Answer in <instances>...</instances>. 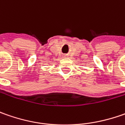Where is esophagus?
<instances>
[{"instance_id":"34e87169","label":"esophagus","mask_w":125,"mask_h":125,"mask_svg":"<svg viewBox=\"0 0 125 125\" xmlns=\"http://www.w3.org/2000/svg\"><path fill=\"white\" fill-rule=\"evenodd\" d=\"M68 55H64V58H68Z\"/></svg>"}]
</instances>
